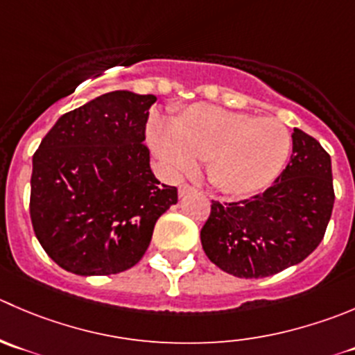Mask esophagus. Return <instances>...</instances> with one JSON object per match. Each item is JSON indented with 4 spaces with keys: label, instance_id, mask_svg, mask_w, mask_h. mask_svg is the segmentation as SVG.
I'll return each instance as SVG.
<instances>
[{
    "label": "esophagus",
    "instance_id": "esophagus-1",
    "mask_svg": "<svg viewBox=\"0 0 355 355\" xmlns=\"http://www.w3.org/2000/svg\"><path fill=\"white\" fill-rule=\"evenodd\" d=\"M192 191H196V187H192V185H189V184H182L180 189H178V194H180V198H184L185 194H189V192H192Z\"/></svg>",
    "mask_w": 355,
    "mask_h": 355
}]
</instances>
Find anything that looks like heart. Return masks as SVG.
Segmentation results:
<instances>
[{
    "mask_svg": "<svg viewBox=\"0 0 355 355\" xmlns=\"http://www.w3.org/2000/svg\"><path fill=\"white\" fill-rule=\"evenodd\" d=\"M157 156L182 173L196 161L208 163V177L229 196H250L269 187L286 164L291 135L283 123L215 105H191L170 128L150 126Z\"/></svg>",
    "mask_w": 355,
    "mask_h": 355,
    "instance_id": "heart-1",
    "label": "heart"
}]
</instances>
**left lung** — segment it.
Masks as SVG:
<instances>
[{"label": "left lung", "mask_w": 355, "mask_h": 355, "mask_svg": "<svg viewBox=\"0 0 355 355\" xmlns=\"http://www.w3.org/2000/svg\"><path fill=\"white\" fill-rule=\"evenodd\" d=\"M291 139L290 163L269 189L241 201H211L202 250L227 274L274 276L305 260L324 237L335 202L331 157L302 130Z\"/></svg>", "instance_id": "1"}]
</instances>
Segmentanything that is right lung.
<instances>
[{
	"instance_id": "add662e5",
	"label": "right lung",
	"mask_w": 355,
	"mask_h": 355,
	"mask_svg": "<svg viewBox=\"0 0 355 355\" xmlns=\"http://www.w3.org/2000/svg\"><path fill=\"white\" fill-rule=\"evenodd\" d=\"M154 95L111 92L65 112L33 157L31 222L48 257L78 276L140 261L177 187L150 171L146 125Z\"/></svg>"
}]
</instances>
